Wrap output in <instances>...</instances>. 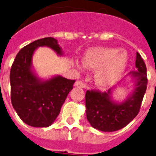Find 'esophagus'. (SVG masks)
I'll return each mask as SVG.
<instances>
[{
  "instance_id": "obj_1",
  "label": "esophagus",
  "mask_w": 156,
  "mask_h": 156,
  "mask_svg": "<svg viewBox=\"0 0 156 156\" xmlns=\"http://www.w3.org/2000/svg\"><path fill=\"white\" fill-rule=\"evenodd\" d=\"M74 86L77 87H80V88H86V85L82 82H81V81H77L74 83Z\"/></svg>"
}]
</instances>
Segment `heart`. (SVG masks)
I'll list each match as a JSON object with an SVG mask.
<instances>
[{
    "label": "heart",
    "instance_id": "1",
    "mask_svg": "<svg viewBox=\"0 0 156 156\" xmlns=\"http://www.w3.org/2000/svg\"><path fill=\"white\" fill-rule=\"evenodd\" d=\"M86 68L96 69L94 81L101 88H108L122 78L128 62L126 52L115 48L95 47L85 52L82 58ZM80 68V66H77Z\"/></svg>",
    "mask_w": 156,
    "mask_h": 156
}]
</instances>
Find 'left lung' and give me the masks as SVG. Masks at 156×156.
Here are the masks:
<instances>
[{
	"instance_id": "8db88e82",
	"label": "left lung",
	"mask_w": 156,
	"mask_h": 156,
	"mask_svg": "<svg viewBox=\"0 0 156 156\" xmlns=\"http://www.w3.org/2000/svg\"><path fill=\"white\" fill-rule=\"evenodd\" d=\"M136 71L129 73L134 80L132 92L122 102L113 99V90L107 92L87 90L86 93L87 119L94 128L111 132L123 128L132 121L140 111L147 78V67L139 53H136Z\"/></svg>"
}]
</instances>
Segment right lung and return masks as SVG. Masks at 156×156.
Segmentation results:
<instances>
[{
	"label": "right lung",
	"mask_w": 156,
	"mask_h": 156,
	"mask_svg": "<svg viewBox=\"0 0 156 156\" xmlns=\"http://www.w3.org/2000/svg\"><path fill=\"white\" fill-rule=\"evenodd\" d=\"M49 47L62 56L58 40L45 37L30 43L16 54L10 70L11 102L22 121L34 127H48L55 121L75 80L56 75L44 80L33 69L39 47Z\"/></svg>",
	"instance_id": "1"
}]
</instances>
